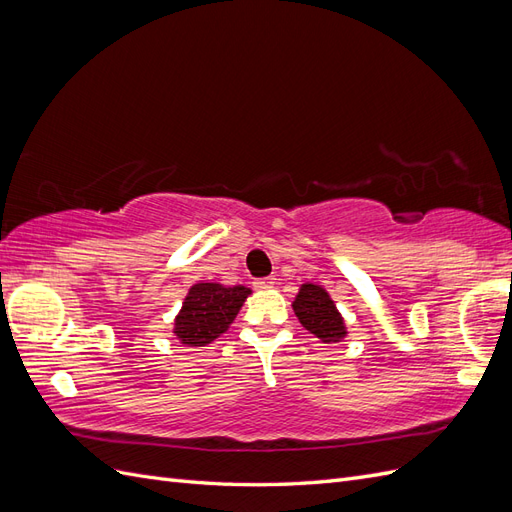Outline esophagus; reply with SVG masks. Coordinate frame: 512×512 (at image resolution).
<instances>
[{"label": "esophagus", "mask_w": 512, "mask_h": 512, "mask_svg": "<svg viewBox=\"0 0 512 512\" xmlns=\"http://www.w3.org/2000/svg\"><path fill=\"white\" fill-rule=\"evenodd\" d=\"M273 286H275V277H260V280L254 282L256 290H267V288H273Z\"/></svg>", "instance_id": "1"}]
</instances>
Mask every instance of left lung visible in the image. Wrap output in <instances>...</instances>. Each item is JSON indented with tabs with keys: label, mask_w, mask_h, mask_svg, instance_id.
<instances>
[{
	"label": "left lung",
	"mask_w": 512,
	"mask_h": 512,
	"mask_svg": "<svg viewBox=\"0 0 512 512\" xmlns=\"http://www.w3.org/2000/svg\"><path fill=\"white\" fill-rule=\"evenodd\" d=\"M292 309L303 327L314 333L320 342L335 344L348 335L346 322L335 307L331 294L318 284H301L299 294L292 301Z\"/></svg>",
	"instance_id": "obj_1"
}]
</instances>
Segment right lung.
<instances>
[{
  "label": "right lung",
  "instance_id": "obj_1",
  "mask_svg": "<svg viewBox=\"0 0 512 512\" xmlns=\"http://www.w3.org/2000/svg\"><path fill=\"white\" fill-rule=\"evenodd\" d=\"M252 290L245 286H222L218 282H198L188 290L179 314L175 316V329L183 346H207L228 331L232 320Z\"/></svg>",
  "mask_w": 512,
  "mask_h": 512
}]
</instances>
